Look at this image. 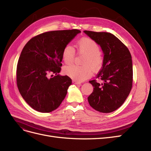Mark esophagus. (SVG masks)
I'll use <instances>...</instances> for the list:
<instances>
[{"instance_id":"34e87169","label":"esophagus","mask_w":151,"mask_h":151,"mask_svg":"<svg viewBox=\"0 0 151 151\" xmlns=\"http://www.w3.org/2000/svg\"><path fill=\"white\" fill-rule=\"evenodd\" d=\"M73 83H74V84H81V82L77 81H73Z\"/></svg>"}]
</instances>
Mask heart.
<instances>
[{
    "instance_id": "obj_1",
    "label": "heart",
    "mask_w": 151,
    "mask_h": 151,
    "mask_svg": "<svg viewBox=\"0 0 151 151\" xmlns=\"http://www.w3.org/2000/svg\"><path fill=\"white\" fill-rule=\"evenodd\" d=\"M76 47L79 52L85 55L82 63L83 65H72L64 68V72L72 79L83 81L91 76L93 69L98 70L101 67L103 58L99 53V47L94 41L89 38H83L77 42ZM75 50L71 45H67L62 52L63 60L66 64H70L74 61Z\"/></svg>"
}]
</instances>
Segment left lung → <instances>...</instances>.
I'll use <instances>...</instances> for the list:
<instances>
[{
    "instance_id": "obj_1",
    "label": "left lung",
    "mask_w": 151,
    "mask_h": 151,
    "mask_svg": "<svg viewBox=\"0 0 151 151\" xmlns=\"http://www.w3.org/2000/svg\"><path fill=\"white\" fill-rule=\"evenodd\" d=\"M101 47L104 55L101 69L90 81L93 91L88 98L90 106L101 113L120 108L129 95L133 81V66L129 49L115 35L106 32L84 31Z\"/></svg>"
}]
</instances>
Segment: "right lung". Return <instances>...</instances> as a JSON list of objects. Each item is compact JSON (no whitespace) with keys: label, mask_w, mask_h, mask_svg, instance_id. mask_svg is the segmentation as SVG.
Segmentation results:
<instances>
[{"label":"right lung","mask_w":151,"mask_h":151,"mask_svg":"<svg viewBox=\"0 0 151 151\" xmlns=\"http://www.w3.org/2000/svg\"><path fill=\"white\" fill-rule=\"evenodd\" d=\"M80 33L78 29L46 32L31 38L22 49L17 65V85L22 97L35 110L53 111L64 99L72 80L58 74L62 52ZM50 73L56 76L50 78Z\"/></svg>","instance_id":"1"}]
</instances>
